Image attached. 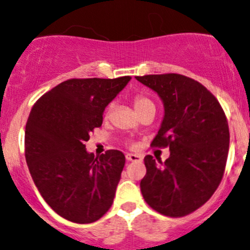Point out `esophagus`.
<instances>
[{"label":"esophagus","mask_w":250,"mask_h":250,"mask_svg":"<svg viewBox=\"0 0 250 250\" xmlns=\"http://www.w3.org/2000/svg\"><path fill=\"white\" fill-rule=\"evenodd\" d=\"M141 156L138 155V154H126V160L127 161H138V160H141Z\"/></svg>","instance_id":"1"}]
</instances>
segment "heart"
Segmentation results:
<instances>
[{
    "label": "heart",
    "mask_w": 250,
    "mask_h": 250,
    "mask_svg": "<svg viewBox=\"0 0 250 250\" xmlns=\"http://www.w3.org/2000/svg\"><path fill=\"white\" fill-rule=\"evenodd\" d=\"M112 107H113L112 104H109V106L106 108V112H104V118H109L110 113H112ZM133 107H135V109L137 110V113H138L148 107H154V104L148 99V97L143 96V95H136L135 99H133Z\"/></svg>",
    "instance_id": "obj_1"
}]
</instances>
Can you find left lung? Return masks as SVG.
Segmentation results:
<instances>
[{"instance_id":"left-lung-1","label":"left lung","mask_w":250,"mask_h":250,"mask_svg":"<svg viewBox=\"0 0 250 250\" xmlns=\"http://www.w3.org/2000/svg\"><path fill=\"white\" fill-rule=\"evenodd\" d=\"M136 79L164 102V120L150 146L171 150L165 163L144 158V201L160 214L184 217L205 205L223 179L230 141L225 113L207 87L183 74Z\"/></svg>"}]
</instances>
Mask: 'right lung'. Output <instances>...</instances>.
Returning a JSON list of instances; mask_svg holds the SVG:
<instances>
[{"mask_svg": "<svg viewBox=\"0 0 250 250\" xmlns=\"http://www.w3.org/2000/svg\"><path fill=\"white\" fill-rule=\"evenodd\" d=\"M130 79H68L31 109L25 127L27 166L44 201L65 219L94 223L112 206L125 155L110 149L95 156L86 151L85 142Z\"/></svg>", "mask_w": 250, "mask_h": 250, "instance_id": "1", "label": "right lung"}]
</instances>
